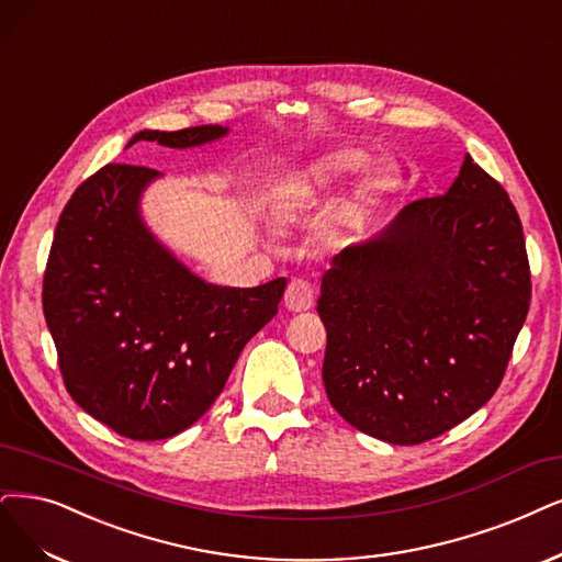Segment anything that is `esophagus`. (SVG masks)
Instances as JSON below:
<instances>
[{"label": "esophagus", "mask_w": 562, "mask_h": 562, "mask_svg": "<svg viewBox=\"0 0 562 562\" xmlns=\"http://www.w3.org/2000/svg\"><path fill=\"white\" fill-rule=\"evenodd\" d=\"M284 305L286 310H292V313H305V310H310L315 305V289L313 284H310L307 280H292L286 286L284 292Z\"/></svg>", "instance_id": "1"}]
</instances>
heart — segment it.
Instances as JSON below:
<instances>
[{"label":"heart","mask_w":562,"mask_h":562,"mask_svg":"<svg viewBox=\"0 0 562 562\" xmlns=\"http://www.w3.org/2000/svg\"><path fill=\"white\" fill-rule=\"evenodd\" d=\"M368 157L361 150H336L328 153L326 157L317 159L310 169L301 171L299 176L289 178L278 192V201H276V213L282 220H292L296 217L303 207H307L310 203L315 201L317 194H322L324 190H328L330 184H336L345 178H351L355 173H359L366 166ZM391 178L386 173V169H372L366 180H363V190L368 196L380 194L384 190H389Z\"/></svg>","instance_id":"1"}]
</instances>
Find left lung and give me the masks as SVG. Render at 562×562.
<instances>
[{
  "mask_svg": "<svg viewBox=\"0 0 562 562\" xmlns=\"http://www.w3.org/2000/svg\"><path fill=\"white\" fill-rule=\"evenodd\" d=\"M530 307L524 226L503 184L465 155L442 196L405 205L322 278V378L340 417L422 445L491 401Z\"/></svg>",
  "mask_w": 562,
  "mask_h": 562,
  "instance_id": "left-lung-1",
  "label": "left lung"
}]
</instances>
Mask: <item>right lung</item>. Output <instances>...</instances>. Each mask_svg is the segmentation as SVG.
<instances>
[{"instance_id": "obj_1", "label": "right lung", "mask_w": 562, "mask_h": 562, "mask_svg": "<svg viewBox=\"0 0 562 562\" xmlns=\"http://www.w3.org/2000/svg\"><path fill=\"white\" fill-rule=\"evenodd\" d=\"M220 124L132 136L196 148ZM159 171L106 164L59 215L44 315L69 396L130 440H166L215 403L247 340L278 315L286 280L252 289L201 280L145 226L140 196Z\"/></svg>"}]
</instances>
